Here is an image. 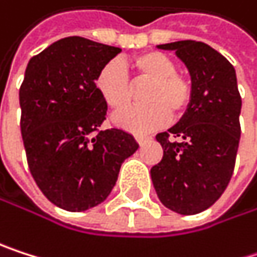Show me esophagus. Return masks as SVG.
Segmentation results:
<instances>
[{"label": "esophagus", "instance_id": "34e87169", "mask_svg": "<svg viewBox=\"0 0 257 257\" xmlns=\"http://www.w3.org/2000/svg\"><path fill=\"white\" fill-rule=\"evenodd\" d=\"M136 140H137V143L142 146V145H145L146 142H149L151 137H148V136H136Z\"/></svg>", "mask_w": 257, "mask_h": 257}]
</instances>
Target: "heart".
<instances>
[{
  "label": "heart",
  "mask_w": 257,
  "mask_h": 257,
  "mask_svg": "<svg viewBox=\"0 0 257 257\" xmlns=\"http://www.w3.org/2000/svg\"><path fill=\"white\" fill-rule=\"evenodd\" d=\"M136 82L149 81L143 90L145 105L126 106L117 111L112 123L133 134H145L161 127L172 115H181L191 102L190 81L176 72V63L167 54L148 51L130 61ZM96 90L109 108H121L133 96V84L123 66L108 61L96 76Z\"/></svg>",
  "instance_id": "b5f03b06"
}]
</instances>
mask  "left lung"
<instances>
[{
    "label": "left lung",
    "instance_id": "8db88e82",
    "mask_svg": "<svg viewBox=\"0 0 257 257\" xmlns=\"http://www.w3.org/2000/svg\"><path fill=\"white\" fill-rule=\"evenodd\" d=\"M158 48L175 51L187 66L193 93L181 120L157 136L164 155L151 169V178L166 208L194 215L220 199L233 173L242 105L236 72L226 57L203 42L179 40Z\"/></svg>",
    "mask_w": 257,
    "mask_h": 257
}]
</instances>
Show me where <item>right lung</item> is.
I'll use <instances>...</instances> for the list:
<instances>
[{
  "label": "right lung",
  "mask_w": 257,
  "mask_h": 257,
  "mask_svg": "<svg viewBox=\"0 0 257 257\" xmlns=\"http://www.w3.org/2000/svg\"><path fill=\"white\" fill-rule=\"evenodd\" d=\"M120 51L72 36L54 42L27 64L19 90L27 161L40 191L61 209L81 212L102 203L123 161L139 149L123 130L94 134L106 115L94 81Z\"/></svg>",
  "instance_id": "right-lung-1"
}]
</instances>
